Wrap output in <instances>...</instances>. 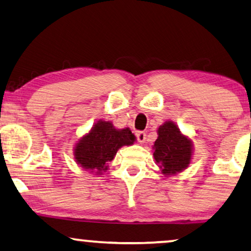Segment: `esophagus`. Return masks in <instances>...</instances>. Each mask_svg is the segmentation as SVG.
Wrapping results in <instances>:
<instances>
[{
	"label": "esophagus",
	"instance_id": "esophagus-1",
	"mask_svg": "<svg viewBox=\"0 0 251 251\" xmlns=\"http://www.w3.org/2000/svg\"><path fill=\"white\" fill-rule=\"evenodd\" d=\"M136 136H137V139H138V142H139L140 144L145 143V140H146V133H145V132L138 131V132L136 133Z\"/></svg>",
	"mask_w": 251,
	"mask_h": 251
}]
</instances>
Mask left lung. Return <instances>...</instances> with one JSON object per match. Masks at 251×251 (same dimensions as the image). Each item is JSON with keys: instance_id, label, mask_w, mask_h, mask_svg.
<instances>
[{"instance_id": "1", "label": "left lung", "mask_w": 251, "mask_h": 251, "mask_svg": "<svg viewBox=\"0 0 251 251\" xmlns=\"http://www.w3.org/2000/svg\"><path fill=\"white\" fill-rule=\"evenodd\" d=\"M152 149L156 166L166 177L183 173L193 159V142L171 120L157 128V139Z\"/></svg>"}]
</instances>
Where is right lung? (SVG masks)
Returning <instances> with one entry per match:
<instances>
[{
  "label": "right lung",
  "instance_id": "right-lung-1",
  "mask_svg": "<svg viewBox=\"0 0 251 251\" xmlns=\"http://www.w3.org/2000/svg\"><path fill=\"white\" fill-rule=\"evenodd\" d=\"M135 142L136 136L128 126L118 129L111 121L99 120L76 140L73 149L74 160L84 170L100 176L108 170V163L114 160L118 151Z\"/></svg>",
  "mask_w": 251,
  "mask_h": 251
}]
</instances>
